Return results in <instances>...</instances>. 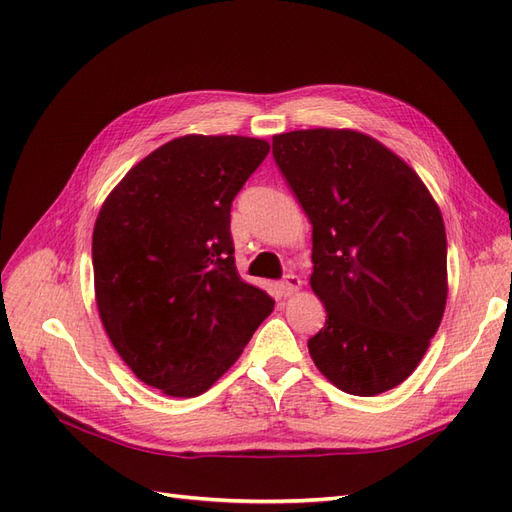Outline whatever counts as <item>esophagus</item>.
<instances>
[{"mask_svg": "<svg viewBox=\"0 0 512 512\" xmlns=\"http://www.w3.org/2000/svg\"><path fill=\"white\" fill-rule=\"evenodd\" d=\"M301 286H303L301 277H299V275H292V273H288V275L284 277V280H282V284H280V288H282V292H284V297H290V294L297 292Z\"/></svg>", "mask_w": 512, "mask_h": 512, "instance_id": "34e87169", "label": "esophagus"}]
</instances>
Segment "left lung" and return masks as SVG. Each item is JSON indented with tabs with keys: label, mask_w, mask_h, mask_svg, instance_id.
<instances>
[{
	"label": "left lung",
	"mask_w": 512,
	"mask_h": 512,
	"mask_svg": "<svg viewBox=\"0 0 512 512\" xmlns=\"http://www.w3.org/2000/svg\"><path fill=\"white\" fill-rule=\"evenodd\" d=\"M273 158L312 222L309 284L327 322L307 342L337 389L374 397L425 356L446 307V230L427 185L363 132L273 136Z\"/></svg>",
	"instance_id": "1"
}]
</instances>
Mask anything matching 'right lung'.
<instances>
[{"label":"right lung","instance_id":"obj_1","mask_svg":"<svg viewBox=\"0 0 512 512\" xmlns=\"http://www.w3.org/2000/svg\"><path fill=\"white\" fill-rule=\"evenodd\" d=\"M250 136L188 134L151 151L106 196L94 226L104 331L138 380L196 397L235 363L275 301L241 280L232 200L267 158Z\"/></svg>","mask_w":512,"mask_h":512}]
</instances>
